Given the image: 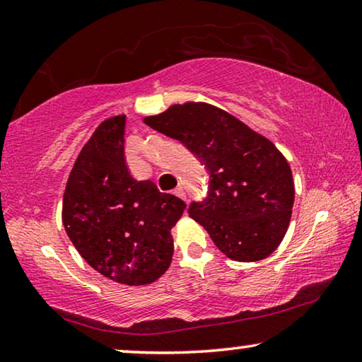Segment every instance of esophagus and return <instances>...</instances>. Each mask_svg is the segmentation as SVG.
Returning a JSON list of instances; mask_svg holds the SVG:
<instances>
[{"instance_id":"esophagus-1","label":"esophagus","mask_w":362,"mask_h":362,"mask_svg":"<svg viewBox=\"0 0 362 362\" xmlns=\"http://www.w3.org/2000/svg\"><path fill=\"white\" fill-rule=\"evenodd\" d=\"M174 193L177 194V197L179 198H182V199H187V193H185V190H183L182 187H179V188H175L174 190Z\"/></svg>"}]
</instances>
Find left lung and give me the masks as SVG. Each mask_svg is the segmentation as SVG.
<instances>
[{
  "instance_id": "left-lung-1",
  "label": "left lung",
  "mask_w": 362,
  "mask_h": 362,
  "mask_svg": "<svg viewBox=\"0 0 362 362\" xmlns=\"http://www.w3.org/2000/svg\"><path fill=\"white\" fill-rule=\"evenodd\" d=\"M143 120L179 140L208 170V194L188 214L223 255L253 262L277 250L291 219L295 185L271 140L208 103L174 105Z\"/></svg>"
}]
</instances>
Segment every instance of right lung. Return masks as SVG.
Instances as JSON below:
<instances>
[{"mask_svg": "<svg viewBox=\"0 0 362 362\" xmlns=\"http://www.w3.org/2000/svg\"><path fill=\"white\" fill-rule=\"evenodd\" d=\"M125 116L98 125L69 175L62 223L80 256L114 282L139 286L170 266V228L187 204L160 193L151 180H135L124 156Z\"/></svg>", "mask_w": 362, "mask_h": 362, "instance_id": "obj_1", "label": "right lung"}]
</instances>
